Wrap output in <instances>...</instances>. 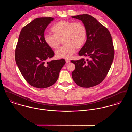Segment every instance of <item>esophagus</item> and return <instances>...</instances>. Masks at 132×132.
I'll list each match as a JSON object with an SVG mask.
<instances>
[{
    "label": "esophagus",
    "mask_w": 132,
    "mask_h": 132,
    "mask_svg": "<svg viewBox=\"0 0 132 132\" xmlns=\"http://www.w3.org/2000/svg\"><path fill=\"white\" fill-rule=\"evenodd\" d=\"M65 61H66V63H67V64L71 62V61L69 59H65Z\"/></svg>",
    "instance_id": "obj_1"
}]
</instances>
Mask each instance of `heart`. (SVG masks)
I'll list each match as a JSON object with an SVG mask.
<instances>
[{"instance_id": "obj_1", "label": "heart", "mask_w": 132, "mask_h": 132, "mask_svg": "<svg viewBox=\"0 0 132 132\" xmlns=\"http://www.w3.org/2000/svg\"><path fill=\"white\" fill-rule=\"evenodd\" d=\"M53 34H45L44 40L52 49H56L63 40L64 46L55 51L57 58L70 59L75 53L76 48L80 49L87 39V30L81 22L67 20L59 21L51 29Z\"/></svg>"}]
</instances>
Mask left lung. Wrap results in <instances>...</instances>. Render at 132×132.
I'll return each instance as SVG.
<instances>
[{"label": "left lung", "mask_w": 132, "mask_h": 132, "mask_svg": "<svg viewBox=\"0 0 132 132\" xmlns=\"http://www.w3.org/2000/svg\"><path fill=\"white\" fill-rule=\"evenodd\" d=\"M72 18L82 21L87 30V39L79 52L80 56L89 57L72 60L75 69L73 80L79 86L89 88L101 83L107 75L113 62L114 49L109 30L94 17L83 14Z\"/></svg>", "instance_id": "1"}]
</instances>
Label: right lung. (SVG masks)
I'll use <instances>...</instances> for the list:
<instances>
[{
  "mask_svg": "<svg viewBox=\"0 0 132 132\" xmlns=\"http://www.w3.org/2000/svg\"><path fill=\"white\" fill-rule=\"evenodd\" d=\"M52 17L34 19L21 30L15 51V60L21 74L31 86L45 88L53 85L65 63L64 59L53 60L54 52L45 42L44 32Z\"/></svg>",
  "mask_w": 132,
  "mask_h": 132,
  "instance_id": "right-lung-1",
  "label": "right lung"
}]
</instances>
